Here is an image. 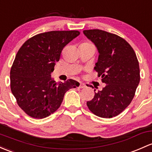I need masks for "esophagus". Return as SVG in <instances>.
Wrapping results in <instances>:
<instances>
[{
  "label": "esophagus",
  "mask_w": 152,
  "mask_h": 152,
  "mask_svg": "<svg viewBox=\"0 0 152 152\" xmlns=\"http://www.w3.org/2000/svg\"><path fill=\"white\" fill-rule=\"evenodd\" d=\"M86 87V85L85 84H84V83H80V84H79V88H81V89H82V88H84V87Z\"/></svg>",
  "instance_id": "34e87169"
}]
</instances>
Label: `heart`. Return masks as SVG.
Instances as JSON below:
<instances>
[{"label": "heart", "mask_w": 152, "mask_h": 152, "mask_svg": "<svg viewBox=\"0 0 152 152\" xmlns=\"http://www.w3.org/2000/svg\"><path fill=\"white\" fill-rule=\"evenodd\" d=\"M82 44H86V45H92V46H94L93 44H92V43H89V42H85V43H83Z\"/></svg>", "instance_id": "1"}]
</instances>
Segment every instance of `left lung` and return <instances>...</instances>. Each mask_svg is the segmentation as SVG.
I'll return each mask as SVG.
<instances>
[{"mask_svg": "<svg viewBox=\"0 0 152 152\" xmlns=\"http://www.w3.org/2000/svg\"><path fill=\"white\" fill-rule=\"evenodd\" d=\"M83 33L98 50L94 69L105 84L102 90L95 92L87 105L96 116L112 118L122 113L133 99L140 81L138 60L132 47L117 35L98 29Z\"/></svg>", "mask_w": 152, "mask_h": 152, "instance_id": "left-lung-1", "label": "left lung"}]
</instances>
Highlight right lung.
I'll use <instances>...</instances> for the list:
<instances>
[{"label":"right lung","instance_id":"1","mask_svg":"<svg viewBox=\"0 0 152 152\" xmlns=\"http://www.w3.org/2000/svg\"><path fill=\"white\" fill-rule=\"evenodd\" d=\"M79 34L78 30L39 33L19 49L10 71L11 90L28 116L47 117L58 109L68 89L79 86L73 79L56 83L51 76L63 48Z\"/></svg>","mask_w":152,"mask_h":152}]
</instances>
